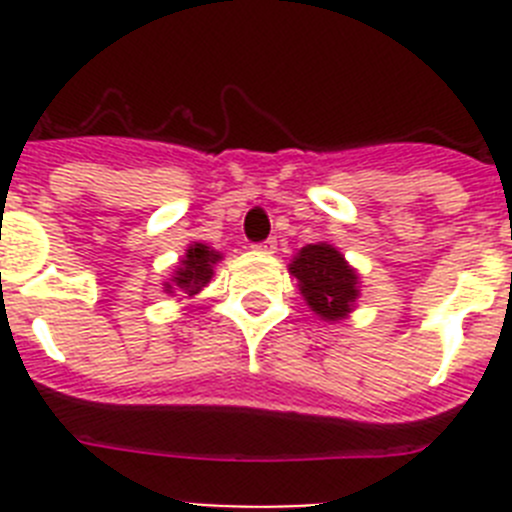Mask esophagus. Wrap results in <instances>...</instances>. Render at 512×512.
I'll return each instance as SVG.
<instances>
[{
  "label": "esophagus",
  "mask_w": 512,
  "mask_h": 512,
  "mask_svg": "<svg viewBox=\"0 0 512 512\" xmlns=\"http://www.w3.org/2000/svg\"><path fill=\"white\" fill-rule=\"evenodd\" d=\"M256 251L274 253V251H277V241H274V238H269V241H264V243H256Z\"/></svg>",
  "instance_id": "34e87169"
}]
</instances>
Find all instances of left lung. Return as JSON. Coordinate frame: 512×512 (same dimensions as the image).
<instances>
[{"mask_svg": "<svg viewBox=\"0 0 512 512\" xmlns=\"http://www.w3.org/2000/svg\"><path fill=\"white\" fill-rule=\"evenodd\" d=\"M289 271L300 279L307 305L323 320H341L359 297L356 271L328 243H312L300 251Z\"/></svg>", "mask_w": 512, "mask_h": 512, "instance_id": "left-lung-1", "label": "left lung"}]
</instances>
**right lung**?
<instances>
[{"label": "right lung", "mask_w": 512, "mask_h": 512, "mask_svg": "<svg viewBox=\"0 0 512 512\" xmlns=\"http://www.w3.org/2000/svg\"><path fill=\"white\" fill-rule=\"evenodd\" d=\"M217 261H220V253L210 251L205 243H194V246H189L187 259L182 261V266H179V271H176L174 277L176 287L187 289L189 295H197V292L210 282L212 264H217ZM166 287H169L171 292V284H166Z\"/></svg>", "instance_id": "1"}]
</instances>
